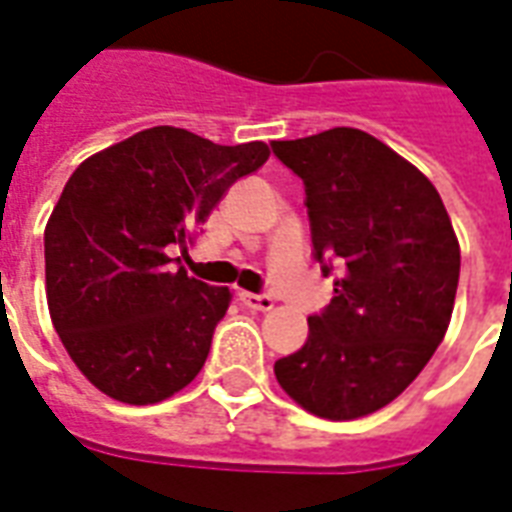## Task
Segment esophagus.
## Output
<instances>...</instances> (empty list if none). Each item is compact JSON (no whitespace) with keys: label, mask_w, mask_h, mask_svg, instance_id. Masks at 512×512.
Listing matches in <instances>:
<instances>
[{"label":"esophagus","mask_w":512,"mask_h":512,"mask_svg":"<svg viewBox=\"0 0 512 512\" xmlns=\"http://www.w3.org/2000/svg\"><path fill=\"white\" fill-rule=\"evenodd\" d=\"M238 301L252 309V312H271L274 309V301L268 295H255V293H238Z\"/></svg>","instance_id":"1"}]
</instances>
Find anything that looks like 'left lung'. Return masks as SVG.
Segmentation results:
<instances>
[{"label":"left lung","mask_w":512,"mask_h":512,"mask_svg":"<svg viewBox=\"0 0 512 512\" xmlns=\"http://www.w3.org/2000/svg\"><path fill=\"white\" fill-rule=\"evenodd\" d=\"M274 154L304 179L314 257L342 271L328 309L309 317L304 347L274 363L276 380L317 418L372 415L404 393L448 331L456 230L434 184L369 132L274 140Z\"/></svg>","instance_id":"obj_1"}]
</instances>
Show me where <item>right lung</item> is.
I'll use <instances>...</instances> for the list:
<instances>
[{
	"label": "right lung",
	"instance_id": "1",
	"mask_svg": "<svg viewBox=\"0 0 512 512\" xmlns=\"http://www.w3.org/2000/svg\"><path fill=\"white\" fill-rule=\"evenodd\" d=\"M263 140L219 146L151 127L83 160L45 225V298L64 350L97 391L157 404L198 377L233 293L170 268Z\"/></svg>",
	"mask_w": 512,
	"mask_h": 512
}]
</instances>
